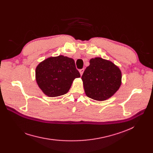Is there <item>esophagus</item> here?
<instances>
[{"mask_svg": "<svg viewBox=\"0 0 153 153\" xmlns=\"http://www.w3.org/2000/svg\"><path fill=\"white\" fill-rule=\"evenodd\" d=\"M84 71V69H80V70H79V72H80V74H81V76L82 75Z\"/></svg>", "mask_w": 153, "mask_h": 153, "instance_id": "34e87169", "label": "esophagus"}]
</instances>
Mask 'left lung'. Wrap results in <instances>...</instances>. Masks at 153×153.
Here are the masks:
<instances>
[{
    "instance_id": "obj_1",
    "label": "left lung",
    "mask_w": 153,
    "mask_h": 153,
    "mask_svg": "<svg viewBox=\"0 0 153 153\" xmlns=\"http://www.w3.org/2000/svg\"><path fill=\"white\" fill-rule=\"evenodd\" d=\"M89 62L81 77L86 95L98 101L110 98L121 85V71L110 61L101 58H92Z\"/></svg>"
}]
</instances>
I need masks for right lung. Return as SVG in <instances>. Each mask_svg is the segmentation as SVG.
<instances>
[{"label": "right lung", "mask_w": 153, "mask_h": 153, "mask_svg": "<svg viewBox=\"0 0 153 153\" xmlns=\"http://www.w3.org/2000/svg\"><path fill=\"white\" fill-rule=\"evenodd\" d=\"M36 82L48 97H58L66 94L76 78L81 77L74 60L59 55L48 58L37 66L35 71Z\"/></svg>", "instance_id": "1"}]
</instances>
